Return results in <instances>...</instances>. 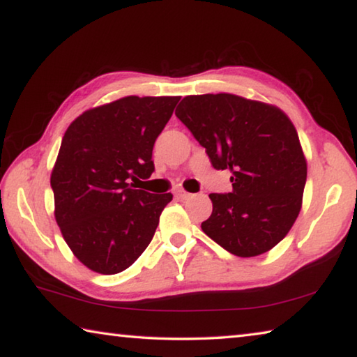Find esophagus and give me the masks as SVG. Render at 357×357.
Here are the masks:
<instances>
[{
	"mask_svg": "<svg viewBox=\"0 0 357 357\" xmlns=\"http://www.w3.org/2000/svg\"><path fill=\"white\" fill-rule=\"evenodd\" d=\"M174 195H176V197L179 198V200H187V198L192 197V193L185 192V190H183V189H176V190H174Z\"/></svg>",
	"mask_w": 357,
	"mask_h": 357,
	"instance_id": "34e87169",
	"label": "esophagus"
}]
</instances>
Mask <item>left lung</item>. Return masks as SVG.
<instances>
[{
	"label": "left lung",
	"mask_w": 357,
	"mask_h": 357,
	"mask_svg": "<svg viewBox=\"0 0 357 357\" xmlns=\"http://www.w3.org/2000/svg\"><path fill=\"white\" fill-rule=\"evenodd\" d=\"M174 114L206 149L233 190L211 193L202 229L236 257H257L287 236L299 215L307 162L298 132L280 108L220 93L187 96Z\"/></svg>",
	"instance_id": "left-lung-1"
}]
</instances>
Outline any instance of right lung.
<instances>
[{
	"label": "right lung",
	"instance_id": "right-lung-1",
	"mask_svg": "<svg viewBox=\"0 0 357 357\" xmlns=\"http://www.w3.org/2000/svg\"><path fill=\"white\" fill-rule=\"evenodd\" d=\"M178 102L128 96L86 110L66 130L50 178L55 219L72 253L94 273L128 269L172 202V193L132 189L129 181L153 174L154 142Z\"/></svg>",
	"mask_w": 357,
	"mask_h": 357
}]
</instances>
